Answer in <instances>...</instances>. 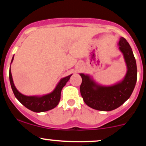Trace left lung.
I'll use <instances>...</instances> for the list:
<instances>
[{
    "label": "left lung",
    "mask_w": 146,
    "mask_h": 146,
    "mask_svg": "<svg viewBox=\"0 0 146 146\" xmlns=\"http://www.w3.org/2000/svg\"><path fill=\"white\" fill-rule=\"evenodd\" d=\"M127 66V73L120 82L110 86L98 84L88 75L80 73V93L84 102L93 109L110 111L123 104L131 95L137 82V64L129 43L121 37L118 43Z\"/></svg>",
    "instance_id": "8db88e82"
}]
</instances>
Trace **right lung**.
I'll use <instances>...</instances> for the list:
<instances>
[{"label": "right lung", "instance_id": "obj_1", "mask_svg": "<svg viewBox=\"0 0 146 146\" xmlns=\"http://www.w3.org/2000/svg\"><path fill=\"white\" fill-rule=\"evenodd\" d=\"M14 60V57L12 58L11 63ZM72 75H68L61 79L60 82L58 84L56 88L53 90V92L47 95H43L41 97L38 96H26L21 94L14 86V82H13L12 75L11 71H9V81L11 84V88H12L13 93L17 100L23 105H24L28 109L32 110L36 113H40V112L47 111L51 110L57 106L59 104L61 96V91L64 86L69 80Z\"/></svg>", "mask_w": 146, "mask_h": 146}]
</instances>
